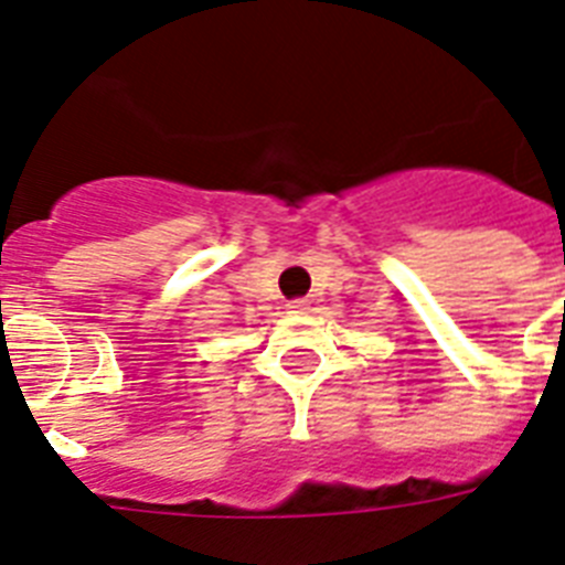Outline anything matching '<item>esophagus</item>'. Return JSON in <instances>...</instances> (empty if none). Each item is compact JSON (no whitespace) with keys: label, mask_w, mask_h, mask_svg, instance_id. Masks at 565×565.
Returning <instances> with one entry per match:
<instances>
[{"label":"esophagus","mask_w":565,"mask_h":565,"mask_svg":"<svg viewBox=\"0 0 565 565\" xmlns=\"http://www.w3.org/2000/svg\"><path fill=\"white\" fill-rule=\"evenodd\" d=\"M287 307H289V312H292V316H303V312H310V301H307V298H298V301H289Z\"/></svg>","instance_id":"obj_1"}]
</instances>
